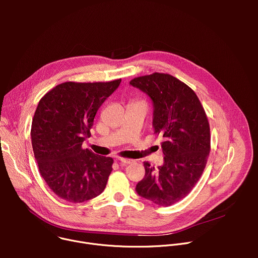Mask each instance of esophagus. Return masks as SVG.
<instances>
[{"label":"esophagus","instance_id":"1","mask_svg":"<svg viewBox=\"0 0 258 258\" xmlns=\"http://www.w3.org/2000/svg\"><path fill=\"white\" fill-rule=\"evenodd\" d=\"M117 160L119 161L120 164H131L133 163V160L132 159H128V158H123V157H118Z\"/></svg>","mask_w":258,"mask_h":258}]
</instances>
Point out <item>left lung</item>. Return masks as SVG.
Returning a JSON list of instances; mask_svg holds the SVG:
<instances>
[{
    "mask_svg": "<svg viewBox=\"0 0 258 258\" xmlns=\"http://www.w3.org/2000/svg\"><path fill=\"white\" fill-rule=\"evenodd\" d=\"M153 102L154 134L163 139V165L144 162L137 193L160 206L185 198L201 177L210 152V127L195 92L168 73L155 72L130 82Z\"/></svg>",
    "mask_w": 258,
    "mask_h": 258,
    "instance_id": "8db88e82",
    "label": "left lung"
}]
</instances>
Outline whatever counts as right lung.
<instances>
[{"label":"right lung","mask_w":258,"mask_h":258,"mask_svg":"<svg viewBox=\"0 0 258 258\" xmlns=\"http://www.w3.org/2000/svg\"><path fill=\"white\" fill-rule=\"evenodd\" d=\"M120 82H66L40 100L31 123L32 150L42 177L59 198L82 203L104 191L113 159L82 146L98 109Z\"/></svg>","instance_id":"right-lung-1"}]
</instances>
